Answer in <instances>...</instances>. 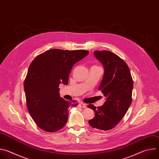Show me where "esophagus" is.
Returning <instances> with one entry per match:
<instances>
[{
    "label": "esophagus",
    "instance_id": "1",
    "mask_svg": "<svg viewBox=\"0 0 159 159\" xmlns=\"http://www.w3.org/2000/svg\"><path fill=\"white\" fill-rule=\"evenodd\" d=\"M79 107H83V108H85V107H87L86 104H85V103H84V102H82L79 103Z\"/></svg>",
    "mask_w": 159,
    "mask_h": 159
}]
</instances>
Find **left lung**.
Masks as SVG:
<instances>
[{
  "mask_svg": "<svg viewBox=\"0 0 159 159\" xmlns=\"http://www.w3.org/2000/svg\"><path fill=\"white\" fill-rule=\"evenodd\" d=\"M94 55L104 69L99 90L106 101L97 108L93 104L87 106L95 113L89 123L93 128L106 131L115 127L126 113L132 101L133 82L128 66L118 55L106 50L95 51Z\"/></svg>",
  "mask_w": 159,
  "mask_h": 159,
  "instance_id": "1",
  "label": "left lung"
}]
</instances>
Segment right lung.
I'll use <instances>...</instances> for the list:
<instances>
[{
    "mask_svg": "<svg viewBox=\"0 0 159 159\" xmlns=\"http://www.w3.org/2000/svg\"><path fill=\"white\" fill-rule=\"evenodd\" d=\"M88 54L87 50L52 49L36 57L31 63L24 90L28 111L41 129L54 132L66 123L68 109L78 103L61 98L58 87L61 83L68 84L74 65Z\"/></svg>",
    "mask_w": 159,
    "mask_h": 159,
    "instance_id": "right-lung-1",
    "label": "right lung"
}]
</instances>
